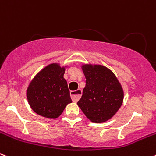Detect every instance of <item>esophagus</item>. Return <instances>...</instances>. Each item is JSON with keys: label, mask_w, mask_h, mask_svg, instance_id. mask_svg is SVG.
<instances>
[{"label": "esophagus", "mask_w": 156, "mask_h": 156, "mask_svg": "<svg viewBox=\"0 0 156 156\" xmlns=\"http://www.w3.org/2000/svg\"><path fill=\"white\" fill-rule=\"evenodd\" d=\"M70 94H71V98L73 99V101L76 102L80 98L81 95H82V90L80 89H77L76 90H72L70 92Z\"/></svg>", "instance_id": "1"}]
</instances>
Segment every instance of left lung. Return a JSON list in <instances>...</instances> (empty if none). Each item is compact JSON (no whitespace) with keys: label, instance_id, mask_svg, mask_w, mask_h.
<instances>
[{"label":"left lung","instance_id":"8db88e82","mask_svg":"<svg viewBox=\"0 0 156 156\" xmlns=\"http://www.w3.org/2000/svg\"><path fill=\"white\" fill-rule=\"evenodd\" d=\"M86 86L77 102L93 122H104L113 116L123 101V90L115 74L100 65H83Z\"/></svg>","mask_w":156,"mask_h":156}]
</instances>
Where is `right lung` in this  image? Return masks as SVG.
<instances>
[{"mask_svg": "<svg viewBox=\"0 0 156 156\" xmlns=\"http://www.w3.org/2000/svg\"><path fill=\"white\" fill-rule=\"evenodd\" d=\"M65 68L54 63L36 75L27 89L32 109L46 118H57L72 102L68 84L64 79Z\"/></svg>", "mask_w": 156, "mask_h": 156, "instance_id": "add662e5", "label": "right lung"}]
</instances>
